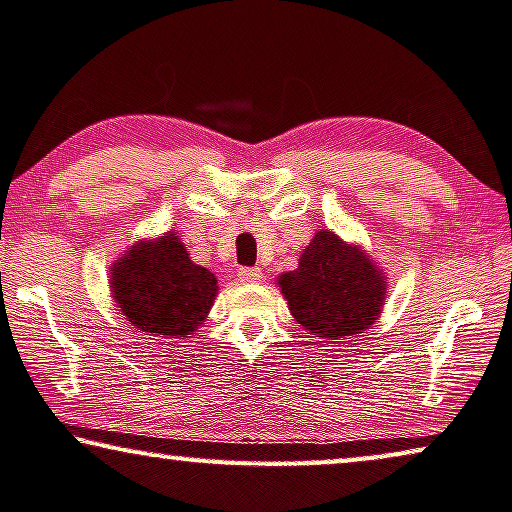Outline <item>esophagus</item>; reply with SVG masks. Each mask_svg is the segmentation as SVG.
Instances as JSON below:
<instances>
[{
  "label": "esophagus",
  "instance_id": "34e87169",
  "mask_svg": "<svg viewBox=\"0 0 512 512\" xmlns=\"http://www.w3.org/2000/svg\"><path fill=\"white\" fill-rule=\"evenodd\" d=\"M239 278L241 282H262L264 273L259 269H248V266H243V269H239Z\"/></svg>",
  "mask_w": 512,
  "mask_h": 512
}]
</instances>
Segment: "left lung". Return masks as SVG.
Masks as SVG:
<instances>
[{"mask_svg": "<svg viewBox=\"0 0 512 512\" xmlns=\"http://www.w3.org/2000/svg\"><path fill=\"white\" fill-rule=\"evenodd\" d=\"M280 289L296 322L326 340L368 329L386 294L384 276L368 255L333 232L312 236L299 269L280 276Z\"/></svg>", "mask_w": 512, "mask_h": 512, "instance_id": "obj_1", "label": "left lung"}]
</instances>
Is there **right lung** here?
<instances>
[{
  "instance_id": "1",
  "label": "right lung",
  "mask_w": 512,
  "mask_h": 512,
  "mask_svg": "<svg viewBox=\"0 0 512 512\" xmlns=\"http://www.w3.org/2000/svg\"><path fill=\"white\" fill-rule=\"evenodd\" d=\"M114 301L144 335L186 338L204 322L218 280L193 264L174 234L140 243L112 266Z\"/></svg>"
}]
</instances>
